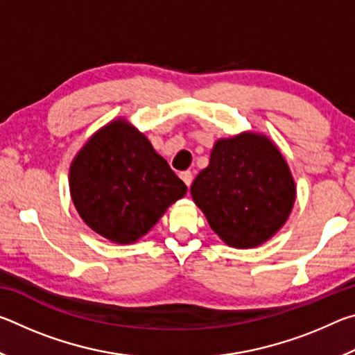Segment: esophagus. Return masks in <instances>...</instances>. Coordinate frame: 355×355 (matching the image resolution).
<instances>
[{"instance_id": "esophagus-1", "label": "esophagus", "mask_w": 355, "mask_h": 355, "mask_svg": "<svg viewBox=\"0 0 355 355\" xmlns=\"http://www.w3.org/2000/svg\"><path fill=\"white\" fill-rule=\"evenodd\" d=\"M180 178H182L186 184L191 186V183H192V172L184 171V172L180 173Z\"/></svg>"}]
</instances>
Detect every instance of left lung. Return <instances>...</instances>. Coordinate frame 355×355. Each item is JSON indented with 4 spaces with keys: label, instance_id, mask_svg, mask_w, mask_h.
<instances>
[{
    "label": "left lung",
    "instance_id": "obj_1",
    "mask_svg": "<svg viewBox=\"0 0 355 355\" xmlns=\"http://www.w3.org/2000/svg\"><path fill=\"white\" fill-rule=\"evenodd\" d=\"M296 182L271 137L241 131L214 142L191 196L227 245L252 249L269 241L290 218Z\"/></svg>",
    "mask_w": 355,
    "mask_h": 355
}]
</instances>
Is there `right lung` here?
<instances>
[{
  "mask_svg": "<svg viewBox=\"0 0 355 355\" xmlns=\"http://www.w3.org/2000/svg\"><path fill=\"white\" fill-rule=\"evenodd\" d=\"M69 188L86 225L116 244L139 241L188 191L148 137L123 116L98 128L78 150Z\"/></svg>",
  "mask_w": 355,
  "mask_h": 355,
  "instance_id": "1",
  "label": "right lung"
}]
</instances>
